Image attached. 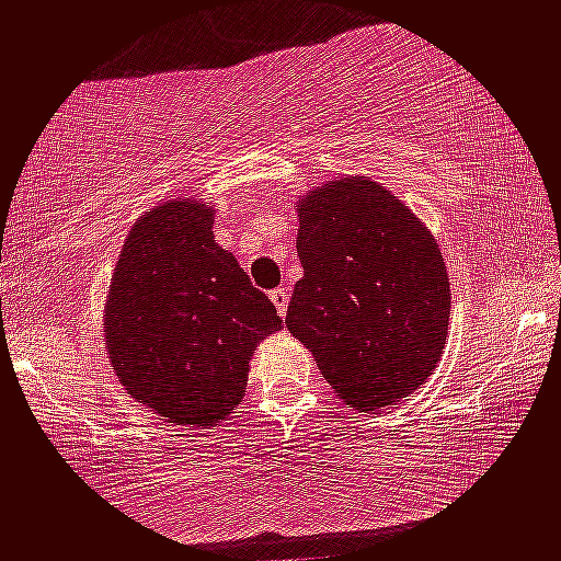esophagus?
Instances as JSON below:
<instances>
[{"label": "esophagus", "mask_w": 561, "mask_h": 561, "mask_svg": "<svg viewBox=\"0 0 561 561\" xmlns=\"http://www.w3.org/2000/svg\"><path fill=\"white\" fill-rule=\"evenodd\" d=\"M270 299H273L275 309H278V314L283 317V314L288 312V301H291V288H288V286L273 288V291H270Z\"/></svg>", "instance_id": "obj_1"}]
</instances>
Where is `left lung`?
Listing matches in <instances>:
<instances>
[{
    "mask_svg": "<svg viewBox=\"0 0 561 561\" xmlns=\"http://www.w3.org/2000/svg\"><path fill=\"white\" fill-rule=\"evenodd\" d=\"M304 278L286 328L356 411L411 396L447 341L449 278L432 233L369 179H341L299 199Z\"/></svg>",
    "mask_w": 561,
    "mask_h": 561,
    "instance_id": "left-lung-1",
    "label": "left lung"
}]
</instances>
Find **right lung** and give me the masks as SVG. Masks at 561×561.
<instances>
[{"mask_svg":"<svg viewBox=\"0 0 561 561\" xmlns=\"http://www.w3.org/2000/svg\"><path fill=\"white\" fill-rule=\"evenodd\" d=\"M273 301L213 239V210L171 199L133 226L106 304L119 382L174 424L213 426L241 403L249 356L280 328Z\"/></svg>","mask_w":561,"mask_h":561,"instance_id":"right-lung-1","label":"right lung"}]
</instances>
